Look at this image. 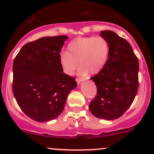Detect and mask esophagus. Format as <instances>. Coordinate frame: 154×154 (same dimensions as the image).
I'll list each match as a JSON object with an SVG mask.
<instances>
[{
  "mask_svg": "<svg viewBox=\"0 0 154 154\" xmlns=\"http://www.w3.org/2000/svg\"><path fill=\"white\" fill-rule=\"evenodd\" d=\"M84 80H85V79H83V78H77V79H76V81H77V84H78V85L80 84V83L82 82H83V81H84Z\"/></svg>",
  "mask_w": 154,
  "mask_h": 154,
  "instance_id": "esophagus-1",
  "label": "esophagus"
}]
</instances>
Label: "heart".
<instances>
[{
	"mask_svg": "<svg viewBox=\"0 0 154 154\" xmlns=\"http://www.w3.org/2000/svg\"><path fill=\"white\" fill-rule=\"evenodd\" d=\"M110 48L103 37L77 38L69 43L67 52L59 55V63L63 72L71 76L79 65L80 75L99 72L106 64Z\"/></svg>",
	"mask_w": 154,
	"mask_h": 154,
	"instance_id": "heart-1",
	"label": "heart"
}]
</instances>
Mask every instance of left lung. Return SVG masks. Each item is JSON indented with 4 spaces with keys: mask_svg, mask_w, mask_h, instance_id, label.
<instances>
[{
    "mask_svg": "<svg viewBox=\"0 0 154 154\" xmlns=\"http://www.w3.org/2000/svg\"><path fill=\"white\" fill-rule=\"evenodd\" d=\"M100 36L109 42L110 53L106 64L91 77L97 95L89 109L95 117L118 119L130 108L138 88V59L130 44L114 32L103 30Z\"/></svg>",
    "mask_w": 154,
    "mask_h": 154,
    "instance_id": "left-lung-1",
    "label": "left lung"
}]
</instances>
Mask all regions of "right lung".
<instances>
[{"mask_svg":"<svg viewBox=\"0 0 154 154\" xmlns=\"http://www.w3.org/2000/svg\"><path fill=\"white\" fill-rule=\"evenodd\" d=\"M68 37H44L26 43L13 63V93L19 106L38 122L61 114L67 96L77 87L73 77L63 72L59 55Z\"/></svg>","mask_w":154,"mask_h":154,"instance_id":"1","label":"right lung"}]
</instances>
